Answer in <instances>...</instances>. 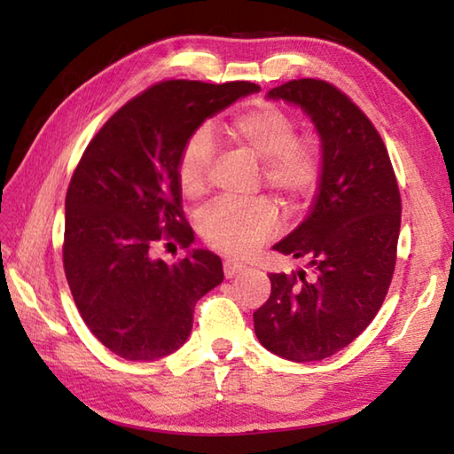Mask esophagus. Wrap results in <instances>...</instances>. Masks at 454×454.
<instances>
[{"label": "esophagus", "mask_w": 454, "mask_h": 454, "mask_svg": "<svg viewBox=\"0 0 454 454\" xmlns=\"http://www.w3.org/2000/svg\"><path fill=\"white\" fill-rule=\"evenodd\" d=\"M244 270H248V266L242 264V262H238V260H226V262H224L226 278H236V276L242 274Z\"/></svg>", "instance_id": "esophagus-1"}]
</instances>
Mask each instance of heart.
Masks as SVG:
<instances>
[{"label":"heart","mask_w":454,"mask_h":454,"mask_svg":"<svg viewBox=\"0 0 454 454\" xmlns=\"http://www.w3.org/2000/svg\"><path fill=\"white\" fill-rule=\"evenodd\" d=\"M224 134L238 150L262 162L266 186L294 208L310 194L320 176L317 144L296 137V121L280 107L260 104L230 121ZM212 162V142L206 129L190 137L176 166L180 192L190 200L204 194ZM278 224L276 208L268 200L246 206L212 204L200 218V232L212 248L230 254H250Z\"/></svg>","instance_id":"obj_1"}]
</instances>
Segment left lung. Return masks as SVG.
I'll use <instances>...</instances> for the list:
<instances>
[{
  "mask_svg": "<svg viewBox=\"0 0 454 454\" xmlns=\"http://www.w3.org/2000/svg\"><path fill=\"white\" fill-rule=\"evenodd\" d=\"M306 114L320 137L318 194L310 214L272 248L309 270L268 274L270 298L254 312L260 344L292 363L333 356L371 325L396 264L401 194L387 145L333 83L292 80L272 88Z\"/></svg>",
  "mask_w": 454,
  "mask_h": 454,
  "instance_id": "8db88e82",
  "label": "left lung"
}]
</instances>
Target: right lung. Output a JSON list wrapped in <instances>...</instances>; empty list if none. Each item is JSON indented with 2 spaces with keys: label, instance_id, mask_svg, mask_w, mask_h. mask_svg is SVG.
Masks as SVG:
<instances>
[{
  "label": "right lung",
  "instance_id": "add662e5",
  "mask_svg": "<svg viewBox=\"0 0 454 454\" xmlns=\"http://www.w3.org/2000/svg\"><path fill=\"white\" fill-rule=\"evenodd\" d=\"M256 91L250 82L156 83L83 152L66 196L64 268L83 322L114 355H172L188 340L196 302L224 280L210 250L166 264L153 248L170 238L184 248L194 242L176 180L184 145L204 120Z\"/></svg>",
  "mask_w": 454,
  "mask_h": 454
}]
</instances>
